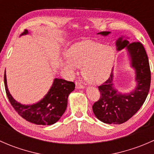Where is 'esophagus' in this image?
<instances>
[{
	"instance_id": "obj_1",
	"label": "esophagus",
	"mask_w": 154,
	"mask_h": 154,
	"mask_svg": "<svg viewBox=\"0 0 154 154\" xmlns=\"http://www.w3.org/2000/svg\"><path fill=\"white\" fill-rule=\"evenodd\" d=\"M75 86H76V88H84V86H83L82 83H80V82H78V81L76 82Z\"/></svg>"
}]
</instances>
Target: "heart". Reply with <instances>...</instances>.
<instances>
[{"label": "heart", "instance_id": "obj_1", "mask_svg": "<svg viewBox=\"0 0 154 154\" xmlns=\"http://www.w3.org/2000/svg\"><path fill=\"white\" fill-rule=\"evenodd\" d=\"M66 56L68 60L62 63L65 71L74 74L76 67H82V76L86 81L99 83L106 80L111 71L115 51L102 44L83 42L71 46Z\"/></svg>", "mask_w": 154, "mask_h": 154}]
</instances>
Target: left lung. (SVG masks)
Segmentation results:
<instances>
[{
    "mask_svg": "<svg viewBox=\"0 0 154 154\" xmlns=\"http://www.w3.org/2000/svg\"><path fill=\"white\" fill-rule=\"evenodd\" d=\"M109 32H100L106 35ZM119 51L125 47L131 57L132 66L136 69L138 86L133 92L122 94L112 88V72L109 77L98 86L100 98L93 104L96 117L106 124L121 125L133 117L145 101L150 86V69L148 57L143 45L139 42L130 43L119 38L116 42Z\"/></svg>",
    "mask_w": 154,
    "mask_h": 154,
    "instance_id": "8db88e82",
    "label": "left lung"
}]
</instances>
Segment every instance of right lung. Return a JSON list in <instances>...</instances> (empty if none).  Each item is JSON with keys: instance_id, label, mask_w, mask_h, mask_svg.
I'll list each match as a JSON object with an SVG mask.
<instances>
[{"instance_id": "1", "label": "right lung", "mask_w": 154, "mask_h": 154, "mask_svg": "<svg viewBox=\"0 0 154 154\" xmlns=\"http://www.w3.org/2000/svg\"><path fill=\"white\" fill-rule=\"evenodd\" d=\"M24 29L21 35L27 34ZM4 85L7 95L11 105L18 114L31 123L38 125H51L57 122L65 112L68 104V97L74 91V82L56 78L54 84L45 97L33 105H22L13 99L9 92L6 74H4Z\"/></svg>"}]
</instances>
